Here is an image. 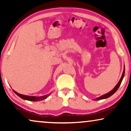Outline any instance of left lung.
Here are the masks:
<instances>
[{"label":"left lung","instance_id":"obj_1","mask_svg":"<svg viewBox=\"0 0 131 131\" xmlns=\"http://www.w3.org/2000/svg\"><path fill=\"white\" fill-rule=\"evenodd\" d=\"M124 75H125V69H124V70H123L122 76L121 79H120L119 82H118V83L117 84V85H116V86L114 87V88L113 89L112 91H111L110 92L107 93V94L104 95H103V96H100V97L96 98V99L95 100H103V99H105V98H107L110 97V96H112L113 94H114V93H115V92H116V91L117 90L118 88H119L120 85H121V83H122V80H123V77H124Z\"/></svg>","mask_w":131,"mask_h":131}]
</instances>
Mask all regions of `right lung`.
Instances as JSON below:
<instances>
[{"mask_svg": "<svg viewBox=\"0 0 131 131\" xmlns=\"http://www.w3.org/2000/svg\"><path fill=\"white\" fill-rule=\"evenodd\" d=\"M14 91V90H13ZM14 92L18 96H19V97L23 98L24 100H28V101H41V100H43L45 99H46L48 96H49V94L46 95H44V96H27V95H24L22 94H19L18 93H17V92H15V91H14Z\"/></svg>", "mask_w": 131, "mask_h": 131, "instance_id": "obj_1", "label": "right lung"}]
</instances>
